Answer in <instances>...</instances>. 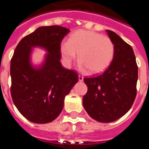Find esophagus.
I'll list each match as a JSON object with an SVG mask.
<instances>
[{
	"instance_id": "1",
	"label": "esophagus",
	"mask_w": 149,
	"mask_h": 149,
	"mask_svg": "<svg viewBox=\"0 0 149 149\" xmlns=\"http://www.w3.org/2000/svg\"><path fill=\"white\" fill-rule=\"evenodd\" d=\"M78 77H79V82H82V81H83L84 77L82 76V75L79 74V76H78Z\"/></svg>"
}]
</instances>
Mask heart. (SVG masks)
I'll return each mask as SVG.
<instances>
[{
	"label": "heart",
	"instance_id": "obj_1",
	"mask_svg": "<svg viewBox=\"0 0 149 149\" xmlns=\"http://www.w3.org/2000/svg\"><path fill=\"white\" fill-rule=\"evenodd\" d=\"M60 51L68 67L77 54L79 66L90 74H96L108 68L115 54L114 44L106 36L93 31L79 30L73 33L68 41L61 44Z\"/></svg>",
	"mask_w": 149,
	"mask_h": 149
}]
</instances>
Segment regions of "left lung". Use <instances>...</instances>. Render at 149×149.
<instances>
[{
  "label": "left lung",
  "instance_id": "obj_1",
  "mask_svg": "<svg viewBox=\"0 0 149 149\" xmlns=\"http://www.w3.org/2000/svg\"><path fill=\"white\" fill-rule=\"evenodd\" d=\"M106 31L114 44V57L102 74L84 78L87 93L82 99L89 116L101 123L113 122L131 109L136 96L138 80V66L133 48L117 33Z\"/></svg>",
  "mask_w": 149,
  "mask_h": 149
}]
</instances>
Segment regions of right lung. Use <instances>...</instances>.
Segmentation results:
<instances>
[{"mask_svg":"<svg viewBox=\"0 0 149 149\" xmlns=\"http://www.w3.org/2000/svg\"><path fill=\"white\" fill-rule=\"evenodd\" d=\"M69 32L59 26L39 27L15 49L10 61V93L18 111L31 122L43 124L55 120L66 95L78 82L77 73L64 69L60 62V44ZM36 47L47 52L37 67L30 58Z\"/></svg>","mask_w":149,"mask_h":149,"instance_id":"right-lung-1","label":"right lung"}]
</instances>
